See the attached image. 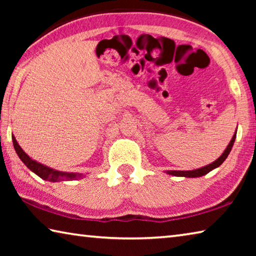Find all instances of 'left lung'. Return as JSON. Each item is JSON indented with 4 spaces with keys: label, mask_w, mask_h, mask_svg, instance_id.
<instances>
[{
    "label": "left lung",
    "mask_w": 256,
    "mask_h": 256,
    "mask_svg": "<svg viewBox=\"0 0 256 256\" xmlns=\"http://www.w3.org/2000/svg\"><path fill=\"white\" fill-rule=\"evenodd\" d=\"M235 138H236V133L234 134L232 138L230 140V142H229V144L227 146L226 150L224 151V154L220 156V157L216 160V162H214L210 164H208V166L206 167H202V168H198V170H185V172H182V170H168L167 174L170 175H174V176H182V177H200V176H203L208 174V172H211L212 170H214V168L219 167L220 164H222L224 160H226V158L228 157L229 152H230V150L234 146V142H235Z\"/></svg>",
    "instance_id": "obj_1"
}]
</instances>
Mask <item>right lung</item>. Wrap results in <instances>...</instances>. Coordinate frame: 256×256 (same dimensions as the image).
I'll return each mask as SVG.
<instances>
[{
	"instance_id": "right-lung-1",
	"label": "right lung",
	"mask_w": 256,
	"mask_h": 256,
	"mask_svg": "<svg viewBox=\"0 0 256 256\" xmlns=\"http://www.w3.org/2000/svg\"><path fill=\"white\" fill-rule=\"evenodd\" d=\"M12 141H14V146L16 149V152L18 154L19 158L22 160V162L27 166L30 170L34 172V174L38 175L40 178L50 182H58V180H79L82 177V174H73V172H62L55 170H52L50 167H46L44 164L34 162L28 154H26L24 151L20 148V146L16 142V138L12 136Z\"/></svg>"
}]
</instances>
